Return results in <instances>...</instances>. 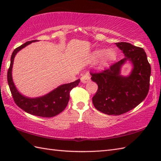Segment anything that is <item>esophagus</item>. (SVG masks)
<instances>
[{
  "label": "esophagus",
  "mask_w": 161,
  "mask_h": 161,
  "mask_svg": "<svg viewBox=\"0 0 161 161\" xmlns=\"http://www.w3.org/2000/svg\"><path fill=\"white\" fill-rule=\"evenodd\" d=\"M90 80H91V77L88 73H86L85 74H84L81 77V81L84 84L88 82V81H90Z\"/></svg>",
  "instance_id": "esophagus-1"
}]
</instances>
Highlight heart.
<instances>
[{
  "mask_svg": "<svg viewBox=\"0 0 161 161\" xmlns=\"http://www.w3.org/2000/svg\"><path fill=\"white\" fill-rule=\"evenodd\" d=\"M104 54V51H102V50L95 51L93 55V59L95 61V60H98V59H101V58L103 57ZM113 57H114V54H113L111 51H108V52H107L105 54L104 60V61H107L108 60H110L111 59H112Z\"/></svg>",
  "mask_w": 161,
  "mask_h": 161,
  "instance_id": "b5f03b06",
  "label": "heart"
}]
</instances>
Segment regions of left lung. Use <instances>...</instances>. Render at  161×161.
<instances>
[{
    "label": "left lung",
    "mask_w": 161,
    "mask_h": 161,
    "mask_svg": "<svg viewBox=\"0 0 161 161\" xmlns=\"http://www.w3.org/2000/svg\"><path fill=\"white\" fill-rule=\"evenodd\" d=\"M125 58L113 64L101 72L91 71V80L98 88L92 98L97 110L107 115H119L131 111L141 104L148 94L151 66L142 47L126 42L116 43ZM131 60L134 69L129 76L119 75L121 65Z\"/></svg>",
    "instance_id": "8db88e82"
}]
</instances>
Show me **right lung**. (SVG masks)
Here are the masks:
<instances>
[{"mask_svg":"<svg viewBox=\"0 0 161 161\" xmlns=\"http://www.w3.org/2000/svg\"><path fill=\"white\" fill-rule=\"evenodd\" d=\"M36 42V40L30 41L23 45L16 47L13 51L11 57V62L8 71V81L10 91L16 104L24 111L30 114L39 116L43 118L53 117L62 112L66 106L70 99V92L75 86H77L80 81V80L66 84L57 88L50 93L44 95L43 97L37 98H28L24 97L20 94L14 84L12 77V69L14 62V59L16 54L24 47L28 46L32 42Z\"/></svg>","mask_w":161,"mask_h":161,"instance_id":"right-lung-1","label":"right lung"}]
</instances>
